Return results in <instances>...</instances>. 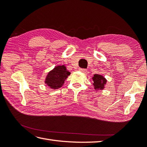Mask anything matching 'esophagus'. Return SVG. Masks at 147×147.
Here are the masks:
<instances>
[{
  "mask_svg": "<svg viewBox=\"0 0 147 147\" xmlns=\"http://www.w3.org/2000/svg\"><path fill=\"white\" fill-rule=\"evenodd\" d=\"M79 71L80 72H82V73H87V70H86L85 69H82V68L79 69Z\"/></svg>",
  "mask_w": 147,
  "mask_h": 147,
  "instance_id": "obj_1",
  "label": "esophagus"
}]
</instances>
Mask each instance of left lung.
I'll return each mask as SVG.
<instances>
[{
    "mask_svg": "<svg viewBox=\"0 0 147 147\" xmlns=\"http://www.w3.org/2000/svg\"><path fill=\"white\" fill-rule=\"evenodd\" d=\"M92 79L93 80V85L95 90L96 91L104 90L107 83V80L104 76L99 74H95Z\"/></svg>",
    "mask_w": 147,
    "mask_h": 147,
    "instance_id": "obj_1",
    "label": "left lung"
}]
</instances>
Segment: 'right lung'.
<instances>
[{"instance_id": "obj_1", "label": "right lung", "mask_w": 147, "mask_h": 147, "mask_svg": "<svg viewBox=\"0 0 147 147\" xmlns=\"http://www.w3.org/2000/svg\"><path fill=\"white\" fill-rule=\"evenodd\" d=\"M70 74L71 73L67 70L65 65H56L52 70L48 73L45 80V84L54 90L60 88L64 84L65 80Z\"/></svg>"}]
</instances>
